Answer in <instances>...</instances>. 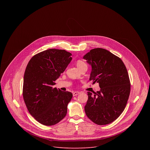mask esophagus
Masks as SVG:
<instances>
[{"instance_id":"1","label":"esophagus","mask_w":150,"mask_h":150,"mask_svg":"<svg viewBox=\"0 0 150 150\" xmlns=\"http://www.w3.org/2000/svg\"><path fill=\"white\" fill-rule=\"evenodd\" d=\"M80 94V92L79 91H75L73 93V96H76L77 95L79 94Z\"/></svg>"}]
</instances>
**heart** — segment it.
I'll return each mask as SVG.
<instances>
[{
    "instance_id": "heart-1",
    "label": "heart",
    "mask_w": 150,
    "mask_h": 150,
    "mask_svg": "<svg viewBox=\"0 0 150 150\" xmlns=\"http://www.w3.org/2000/svg\"><path fill=\"white\" fill-rule=\"evenodd\" d=\"M85 66H87V65L83 61H82L81 60H79L76 62V67H78V68L79 69H80L81 68H82L83 67H85Z\"/></svg>"
}]
</instances>
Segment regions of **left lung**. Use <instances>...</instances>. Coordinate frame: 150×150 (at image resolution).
<instances>
[{"label": "left lung", "instance_id": "1", "mask_svg": "<svg viewBox=\"0 0 150 150\" xmlns=\"http://www.w3.org/2000/svg\"><path fill=\"white\" fill-rule=\"evenodd\" d=\"M83 59L91 67L90 81L100 88L94 94L87 93L85 112L97 125L109 124L122 114L129 98L131 84L126 67L119 57L101 48L91 50Z\"/></svg>", "mask_w": 150, "mask_h": 150}]
</instances>
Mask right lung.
<instances>
[{"instance_id":"right-lung-1","label":"right lung","mask_w":150,"mask_h":150,"mask_svg":"<svg viewBox=\"0 0 150 150\" xmlns=\"http://www.w3.org/2000/svg\"><path fill=\"white\" fill-rule=\"evenodd\" d=\"M71 56L65 50L51 49L34 56L27 66L24 100L30 113L42 125H56L67 115L72 94L53 86L71 62Z\"/></svg>"}]
</instances>
